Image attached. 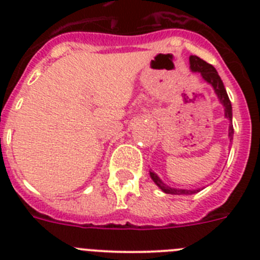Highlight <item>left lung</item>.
<instances>
[{
	"mask_svg": "<svg viewBox=\"0 0 260 260\" xmlns=\"http://www.w3.org/2000/svg\"><path fill=\"white\" fill-rule=\"evenodd\" d=\"M190 61V69H191L192 73H199L201 77L203 78L204 82H207L208 84H211L215 91L216 96L219 99L220 104L222 105L224 108V116L225 118L229 119V141H233V134H234V130H233V125H232V117H233V113H232V104H231V100L228 98V93H226V89H225L224 83H222L221 78L220 75L217 74V71L216 69L213 68L212 65L207 63L206 61H203L202 58L197 56H190L189 58ZM150 176L152 178L153 182L161 189L162 192L165 194H172V195H191L195 194V192L201 191L202 189H195V190H187V189H177V187H171V186H168L167 183L162 182L160 180V177L155 173L153 171H150Z\"/></svg>",
	"mask_w": 260,
	"mask_h": 260,
	"instance_id": "8db88e82",
	"label": "left lung"
}]
</instances>
